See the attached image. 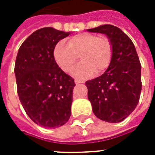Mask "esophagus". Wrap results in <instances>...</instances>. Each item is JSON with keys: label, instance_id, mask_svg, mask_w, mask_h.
Returning <instances> with one entry per match:
<instances>
[{"label": "esophagus", "instance_id": "1", "mask_svg": "<svg viewBox=\"0 0 155 155\" xmlns=\"http://www.w3.org/2000/svg\"><path fill=\"white\" fill-rule=\"evenodd\" d=\"M75 83H76V84L82 83V81H81V80H78V79H75Z\"/></svg>", "mask_w": 155, "mask_h": 155}]
</instances>
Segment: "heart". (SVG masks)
<instances>
[{"mask_svg":"<svg viewBox=\"0 0 155 155\" xmlns=\"http://www.w3.org/2000/svg\"><path fill=\"white\" fill-rule=\"evenodd\" d=\"M112 45L107 37L81 33L71 37L68 42H58L54 47V57L58 65L68 72L80 54L82 62L73 67L71 73L77 78H87L107 69L112 58Z\"/></svg>","mask_w":155,"mask_h":155,"instance_id":"b5f03b06","label":"heart"}]
</instances>
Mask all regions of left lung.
<instances>
[{
    "instance_id": "obj_1",
    "label": "left lung",
    "mask_w": 155,
    "mask_h": 155,
    "mask_svg": "<svg viewBox=\"0 0 155 155\" xmlns=\"http://www.w3.org/2000/svg\"><path fill=\"white\" fill-rule=\"evenodd\" d=\"M87 30L106 35L113 50L106 72L86 82L92 111L101 120L120 122L134 111L140 97L141 65L135 45L122 30L111 25Z\"/></svg>"
}]
</instances>
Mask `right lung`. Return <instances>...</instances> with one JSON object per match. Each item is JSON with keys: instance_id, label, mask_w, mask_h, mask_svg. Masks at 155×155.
<instances>
[{"instance_id": "obj_1", "label": "right lung", "mask_w": 155, "mask_h": 155, "mask_svg": "<svg viewBox=\"0 0 155 155\" xmlns=\"http://www.w3.org/2000/svg\"><path fill=\"white\" fill-rule=\"evenodd\" d=\"M71 34L45 27L27 38L15 64L21 105L34 122L45 128L64 125L71 116L74 79L58 67L54 49Z\"/></svg>"}]
</instances>
